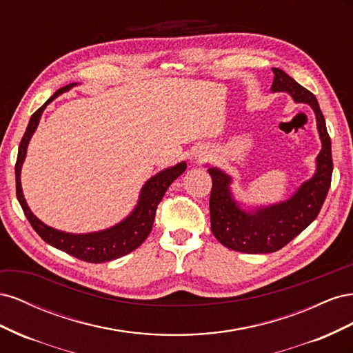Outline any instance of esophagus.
Segmentation results:
<instances>
[{
    "mask_svg": "<svg viewBox=\"0 0 353 353\" xmlns=\"http://www.w3.org/2000/svg\"><path fill=\"white\" fill-rule=\"evenodd\" d=\"M194 160L196 163H199V162H203V160L206 159V153H203V152H196L194 154H193V157H191Z\"/></svg>",
    "mask_w": 353,
    "mask_h": 353,
    "instance_id": "34e87169",
    "label": "esophagus"
}]
</instances>
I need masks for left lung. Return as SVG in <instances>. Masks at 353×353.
<instances>
[{"instance_id": "left-lung-1", "label": "left lung", "mask_w": 353, "mask_h": 353, "mask_svg": "<svg viewBox=\"0 0 353 353\" xmlns=\"http://www.w3.org/2000/svg\"><path fill=\"white\" fill-rule=\"evenodd\" d=\"M272 92H287L294 103L311 105L315 113L321 152L316 156V169L292 197L268 206L245 208L231 190L232 178L219 168H208L212 176L210 228L225 248L243 253H271L280 250L315 221L321 210L333 175L331 140L324 114L315 95L288 77L281 69H272Z\"/></svg>"}]
</instances>
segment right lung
<instances>
[{
    "instance_id": "1",
    "label": "right lung",
    "mask_w": 353,
    "mask_h": 353,
    "mask_svg": "<svg viewBox=\"0 0 353 353\" xmlns=\"http://www.w3.org/2000/svg\"><path fill=\"white\" fill-rule=\"evenodd\" d=\"M77 82H73L66 85V87L57 90L34 114L30 116L26 132L19 145L16 162V194L28 221L30 222L32 228L38 232V236L46 243L81 261L91 263H103L119 259L122 256L135 250L138 245L143 244V241L148 237V234H150L153 228L157 205L160 200L163 199L169 185L187 169V163L179 162L175 166L166 168L163 170H160L159 174L153 175L152 178H148L140 191V197H138V201L132 212L125 219L117 222L116 225L110 228L85 234H72L48 227L47 223L38 219L29 209L26 199L23 196L22 183H20V174H22V166L26 159L29 141L39 125L42 112L46 110V108L52 100L57 99L63 92L77 87Z\"/></svg>"
}]
</instances>
